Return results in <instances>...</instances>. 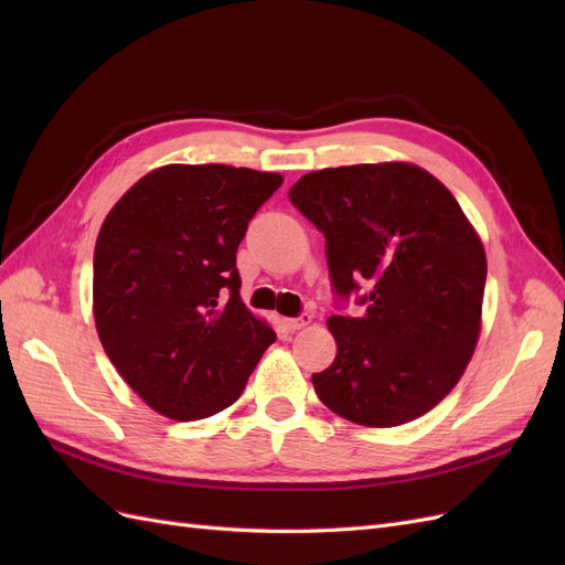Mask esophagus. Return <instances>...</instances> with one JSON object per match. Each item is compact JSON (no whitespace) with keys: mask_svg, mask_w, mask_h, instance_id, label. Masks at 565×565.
<instances>
[{"mask_svg":"<svg viewBox=\"0 0 565 565\" xmlns=\"http://www.w3.org/2000/svg\"><path fill=\"white\" fill-rule=\"evenodd\" d=\"M311 322V313H301L299 318H287L285 320V324H287V330H301V328H306V324Z\"/></svg>","mask_w":565,"mask_h":565,"instance_id":"34e87169","label":"esophagus"}]
</instances>
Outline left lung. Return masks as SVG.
Listing matches in <instances>:
<instances>
[{"mask_svg": "<svg viewBox=\"0 0 565 565\" xmlns=\"http://www.w3.org/2000/svg\"><path fill=\"white\" fill-rule=\"evenodd\" d=\"M289 202L324 235L339 301L365 292L361 318L330 316L334 363L318 398L363 426L429 413L471 361L486 289V249L452 193L407 162L320 169Z\"/></svg>", "mask_w": 565, "mask_h": 565, "instance_id": "obj_1", "label": "left lung"}]
</instances>
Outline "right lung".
<instances>
[{"mask_svg":"<svg viewBox=\"0 0 565 565\" xmlns=\"http://www.w3.org/2000/svg\"><path fill=\"white\" fill-rule=\"evenodd\" d=\"M280 174L167 164L119 198L94 249V320L122 380L160 415L233 405L276 341L249 313L235 266L249 218Z\"/></svg>","mask_w":565,"mask_h":565,"instance_id":"add662e5","label":"right lung"}]
</instances>
